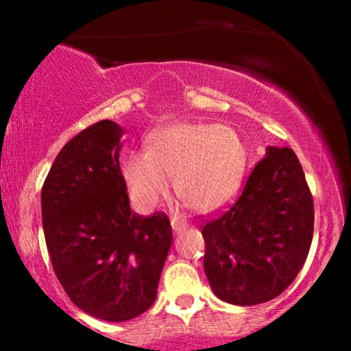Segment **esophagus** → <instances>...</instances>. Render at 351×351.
<instances>
[{"instance_id":"obj_1","label":"esophagus","mask_w":351,"mask_h":351,"mask_svg":"<svg viewBox=\"0 0 351 351\" xmlns=\"http://www.w3.org/2000/svg\"><path fill=\"white\" fill-rule=\"evenodd\" d=\"M171 229L175 234H178V232L183 231V229H186V223H183V221H176V219H171Z\"/></svg>"}]
</instances>
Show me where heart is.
<instances>
[{"label":"heart","mask_w":351,"mask_h":351,"mask_svg":"<svg viewBox=\"0 0 351 351\" xmlns=\"http://www.w3.org/2000/svg\"><path fill=\"white\" fill-rule=\"evenodd\" d=\"M245 170V148L232 128L180 122L152 132L147 152L122 160V176L132 203L152 211L170 195L195 213L223 208L239 191Z\"/></svg>","instance_id":"heart-1"}]
</instances>
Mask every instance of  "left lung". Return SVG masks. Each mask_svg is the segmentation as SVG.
<instances>
[{
	"label": "left lung",
	"mask_w": 351,
	"mask_h": 351,
	"mask_svg": "<svg viewBox=\"0 0 351 351\" xmlns=\"http://www.w3.org/2000/svg\"><path fill=\"white\" fill-rule=\"evenodd\" d=\"M313 201L291 148H265L232 206L206 221L204 272L211 291L232 305L280 295L312 244Z\"/></svg>",
	"instance_id": "8db88e82"
}]
</instances>
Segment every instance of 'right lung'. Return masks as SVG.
<instances>
[{
	"mask_svg": "<svg viewBox=\"0 0 351 351\" xmlns=\"http://www.w3.org/2000/svg\"><path fill=\"white\" fill-rule=\"evenodd\" d=\"M125 130L94 123L56 156L41 191L52 267L69 299L106 322L150 308L173 241L163 213H132L119 156Z\"/></svg>",
	"mask_w": 351,
	"mask_h": 351,
	"instance_id": "1",
	"label": "right lung"
}]
</instances>
